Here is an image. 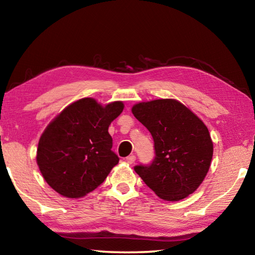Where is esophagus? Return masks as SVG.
<instances>
[{"label":"esophagus","mask_w":255,"mask_h":255,"mask_svg":"<svg viewBox=\"0 0 255 255\" xmlns=\"http://www.w3.org/2000/svg\"><path fill=\"white\" fill-rule=\"evenodd\" d=\"M135 160H136V156L135 155H130V156H128L127 158H126V161L128 164H133L135 163Z\"/></svg>","instance_id":"1"}]
</instances>
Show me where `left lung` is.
I'll list each match as a JSON object with an SVG mask.
<instances>
[{
	"label": "left lung",
	"mask_w": 255,
	"mask_h": 255,
	"mask_svg": "<svg viewBox=\"0 0 255 255\" xmlns=\"http://www.w3.org/2000/svg\"><path fill=\"white\" fill-rule=\"evenodd\" d=\"M131 112L154 139V159L133 167L143 183L166 201L183 200L195 192L213 157V142L204 123L174 99L137 104Z\"/></svg>",
	"instance_id": "8db88e82"
}]
</instances>
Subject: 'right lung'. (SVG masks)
Here are the masks:
<instances>
[{"label": "right lung", "instance_id": "obj_1", "mask_svg": "<svg viewBox=\"0 0 255 255\" xmlns=\"http://www.w3.org/2000/svg\"><path fill=\"white\" fill-rule=\"evenodd\" d=\"M123 109L120 101L103 107L95 99L83 98L50 123L39 140L36 161L55 192L79 198L104 183L119 161L108 128Z\"/></svg>", "mask_w": 255, "mask_h": 255}]
</instances>
